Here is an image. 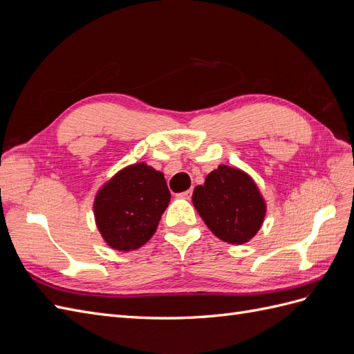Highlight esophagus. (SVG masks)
<instances>
[{"label": "esophagus", "instance_id": "34e87169", "mask_svg": "<svg viewBox=\"0 0 354 354\" xmlns=\"http://www.w3.org/2000/svg\"><path fill=\"white\" fill-rule=\"evenodd\" d=\"M177 196L181 198V199H190V198H192V190L189 189V190H186V192H181V194H178Z\"/></svg>", "mask_w": 354, "mask_h": 354}]
</instances>
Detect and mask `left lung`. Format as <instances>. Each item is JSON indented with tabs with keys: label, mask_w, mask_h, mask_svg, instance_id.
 Here are the masks:
<instances>
[{
	"label": "left lung",
	"mask_w": 354,
	"mask_h": 354,
	"mask_svg": "<svg viewBox=\"0 0 354 354\" xmlns=\"http://www.w3.org/2000/svg\"><path fill=\"white\" fill-rule=\"evenodd\" d=\"M194 207L216 236L242 245L255 236L266 216V202L255 181L239 168L218 165L192 195Z\"/></svg>",
	"instance_id": "obj_1"
}]
</instances>
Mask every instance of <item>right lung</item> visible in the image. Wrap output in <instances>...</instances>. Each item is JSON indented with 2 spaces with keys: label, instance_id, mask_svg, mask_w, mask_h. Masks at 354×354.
I'll return each instance as SVG.
<instances>
[{
  "label": "right lung",
  "instance_id": "obj_1",
  "mask_svg": "<svg viewBox=\"0 0 354 354\" xmlns=\"http://www.w3.org/2000/svg\"><path fill=\"white\" fill-rule=\"evenodd\" d=\"M171 194L164 174L138 162L116 173L94 199V217L104 242L118 251L140 248L156 232Z\"/></svg>",
  "mask_w": 354,
  "mask_h": 354
}]
</instances>
